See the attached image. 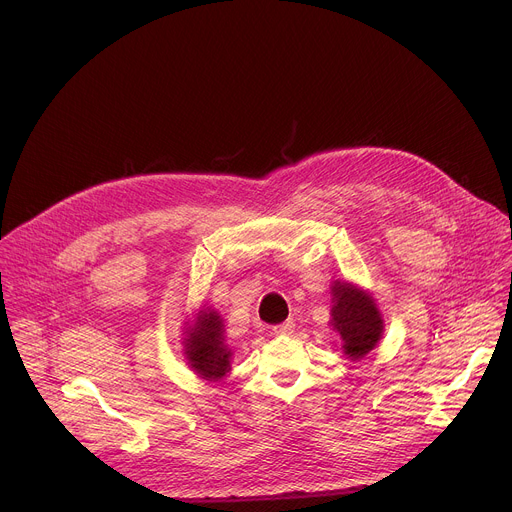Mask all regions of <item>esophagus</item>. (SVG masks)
I'll list each match as a JSON object with an SVG mask.
<instances>
[{
	"label": "esophagus",
	"instance_id": "obj_1",
	"mask_svg": "<svg viewBox=\"0 0 512 512\" xmlns=\"http://www.w3.org/2000/svg\"><path fill=\"white\" fill-rule=\"evenodd\" d=\"M294 330H296L294 320H287V322H283L279 326H273V334H277V336H289Z\"/></svg>",
	"mask_w": 512,
	"mask_h": 512
}]
</instances>
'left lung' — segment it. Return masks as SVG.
<instances>
[{
	"label": "left lung",
	"mask_w": 512,
	"mask_h": 512,
	"mask_svg": "<svg viewBox=\"0 0 512 512\" xmlns=\"http://www.w3.org/2000/svg\"><path fill=\"white\" fill-rule=\"evenodd\" d=\"M330 326L340 334L342 352L350 360L367 356L383 338L385 320L367 289L336 279L330 287Z\"/></svg>",
	"instance_id": "left-lung-1"
}]
</instances>
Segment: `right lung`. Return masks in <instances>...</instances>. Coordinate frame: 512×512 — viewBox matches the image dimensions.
<instances>
[{
	"label": "right lung",
	"instance_id": "add662e5",
	"mask_svg": "<svg viewBox=\"0 0 512 512\" xmlns=\"http://www.w3.org/2000/svg\"><path fill=\"white\" fill-rule=\"evenodd\" d=\"M184 356L188 367L204 381H223L231 371L233 350L227 342L225 320L214 308L202 306L184 326Z\"/></svg>",
	"mask_w": 512,
	"mask_h": 512
}]
</instances>
